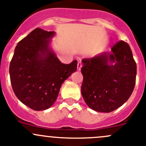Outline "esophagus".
<instances>
[{"mask_svg":"<svg viewBox=\"0 0 146 146\" xmlns=\"http://www.w3.org/2000/svg\"><path fill=\"white\" fill-rule=\"evenodd\" d=\"M82 62L79 60H78V62H77V70H81V68H82Z\"/></svg>","mask_w":146,"mask_h":146,"instance_id":"esophagus-1","label":"esophagus"}]
</instances>
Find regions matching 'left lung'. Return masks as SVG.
<instances>
[{"label":"left lung","mask_w":146,"mask_h":146,"mask_svg":"<svg viewBox=\"0 0 146 146\" xmlns=\"http://www.w3.org/2000/svg\"><path fill=\"white\" fill-rule=\"evenodd\" d=\"M108 61L115 62L108 65ZM82 94L89 108L110 112L122 106L134 88L136 63L129 44L119 40L110 52L82 60Z\"/></svg>","instance_id":"1"}]
</instances>
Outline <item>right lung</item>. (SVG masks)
I'll use <instances>...</instances> for the list:
<instances>
[{
  "label": "right lung",
  "mask_w": 146,
  "mask_h": 146,
  "mask_svg": "<svg viewBox=\"0 0 146 146\" xmlns=\"http://www.w3.org/2000/svg\"><path fill=\"white\" fill-rule=\"evenodd\" d=\"M54 31L36 28L18 42L10 61V77L17 98L34 110L52 106L63 82L76 70L77 61L63 64L48 48Z\"/></svg>",
  "instance_id": "obj_1"
}]
</instances>
